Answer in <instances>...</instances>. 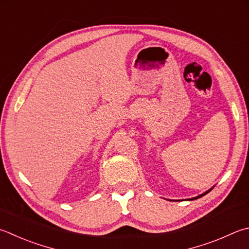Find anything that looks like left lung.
<instances>
[{
    "mask_svg": "<svg viewBox=\"0 0 249 249\" xmlns=\"http://www.w3.org/2000/svg\"><path fill=\"white\" fill-rule=\"evenodd\" d=\"M212 188H213V187H211L210 189H208V191L207 192H205V193H203V194H201V195H199V196H196V197H194V198H191V199H187V200H195V199H198V198H200V197H202V196H205L206 195V194H208V193H209L210 191H211V189Z\"/></svg>",
    "mask_w": 249,
    "mask_h": 249,
    "instance_id": "8db88e82",
    "label": "left lung"
}]
</instances>
